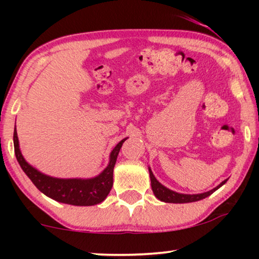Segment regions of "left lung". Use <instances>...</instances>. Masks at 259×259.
Segmentation results:
<instances>
[{"label": "left lung", "instance_id": "8db88e82", "mask_svg": "<svg viewBox=\"0 0 259 259\" xmlns=\"http://www.w3.org/2000/svg\"><path fill=\"white\" fill-rule=\"evenodd\" d=\"M148 171H150V178H151V186H152V191H153L154 196L158 198L159 200L165 201V203H173V204H184V203H193V201H198L204 199L214 192L215 190H218L219 187L224 185L226 183V180L222 182L217 187L212 189L207 192L204 193H198V194H185V193H178L176 191H172L167 189V187L162 185L155 178L153 172H152L151 167H148Z\"/></svg>", "mask_w": 259, "mask_h": 259}]
</instances>
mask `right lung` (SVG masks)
<instances>
[{
  "instance_id": "right-lung-1",
  "label": "right lung",
  "mask_w": 259,
  "mask_h": 259,
  "mask_svg": "<svg viewBox=\"0 0 259 259\" xmlns=\"http://www.w3.org/2000/svg\"><path fill=\"white\" fill-rule=\"evenodd\" d=\"M126 139L127 138L122 139L113 148L109 154L107 167L100 175L87 179L55 178V177L45 175L28 164L21 153L16 126L14 131V148H15V155L21 168L42 193L63 204L75 205V206H92V205L100 204L108 196L113 186V169H114L116 158Z\"/></svg>"
}]
</instances>
